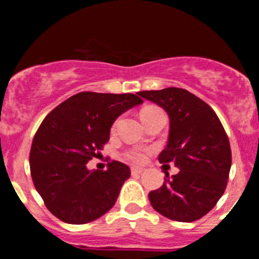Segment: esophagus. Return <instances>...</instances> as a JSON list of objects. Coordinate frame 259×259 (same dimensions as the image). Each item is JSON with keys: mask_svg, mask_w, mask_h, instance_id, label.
Instances as JSON below:
<instances>
[{"mask_svg": "<svg viewBox=\"0 0 259 259\" xmlns=\"http://www.w3.org/2000/svg\"><path fill=\"white\" fill-rule=\"evenodd\" d=\"M143 168H140V167H132L131 168V174L132 175H140L141 172H143Z\"/></svg>", "mask_w": 259, "mask_h": 259, "instance_id": "34e87169", "label": "esophagus"}]
</instances>
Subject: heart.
I'll list each match as a JSON object with an SVG mask.
<instances>
[{
  "label": "heart",
  "instance_id": "obj_1",
  "mask_svg": "<svg viewBox=\"0 0 259 259\" xmlns=\"http://www.w3.org/2000/svg\"><path fill=\"white\" fill-rule=\"evenodd\" d=\"M154 110H161L155 106H146L141 110L140 115H145L146 113H150V111H154ZM150 149L149 148H143V146H136V148H132V149L127 150L124 153V157L127 158L128 161L134 162V163H144V162L148 159V155H149Z\"/></svg>",
  "mask_w": 259,
  "mask_h": 259
}]
</instances>
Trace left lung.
<instances>
[{
  "label": "left lung",
  "instance_id": "1",
  "mask_svg": "<svg viewBox=\"0 0 259 259\" xmlns=\"http://www.w3.org/2000/svg\"><path fill=\"white\" fill-rule=\"evenodd\" d=\"M159 105L170 116V136L158 159L174 162L180 171L149 193L155 211L176 222L206 215L223 196L230 176L231 146L214 110L182 88L137 93Z\"/></svg>",
  "mask_w": 259,
  "mask_h": 259
}]
</instances>
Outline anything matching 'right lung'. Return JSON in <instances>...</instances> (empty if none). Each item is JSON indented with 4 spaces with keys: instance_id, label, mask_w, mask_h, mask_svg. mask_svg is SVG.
Segmentation results:
<instances>
[{
    "instance_id": "add662e5",
    "label": "right lung",
    "mask_w": 259,
    "mask_h": 259,
    "mask_svg": "<svg viewBox=\"0 0 259 259\" xmlns=\"http://www.w3.org/2000/svg\"><path fill=\"white\" fill-rule=\"evenodd\" d=\"M141 102L132 93L80 92L45 116L32 141L29 168L36 191L59 221L85 224L114 206L130 167L111 161L107 170L89 171L87 163L101 154L114 120Z\"/></svg>"
}]
</instances>
